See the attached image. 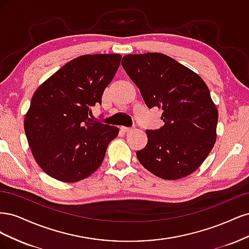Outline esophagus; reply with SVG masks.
Listing matches in <instances>:
<instances>
[{
  "mask_svg": "<svg viewBox=\"0 0 249 249\" xmlns=\"http://www.w3.org/2000/svg\"><path fill=\"white\" fill-rule=\"evenodd\" d=\"M133 129L132 127H126V126H122L120 127V131L124 132V133H127V132H131Z\"/></svg>",
  "mask_w": 249,
  "mask_h": 249,
  "instance_id": "1",
  "label": "esophagus"
}]
</instances>
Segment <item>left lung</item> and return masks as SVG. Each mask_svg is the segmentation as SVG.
I'll list each match as a JSON object with an SVG mask.
<instances>
[{"label": "left lung", "instance_id": "8db88e82", "mask_svg": "<svg viewBox=\"0 0 249 249\" xmlns=\"http://www.w3.org/2000/svg\"><path fill=\"white\" fill-rule=\"evenodd\" d=\"M122 65L145 105L163 110L164 125L146 130L139 162L164 179L191 175L214 147L218 111L206 83L188 67L161 53L126 55Z\"/></svg>", "mask_w": 249, "mask_h": 249}]
</instances>
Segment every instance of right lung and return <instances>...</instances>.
I'll return each mask as SVG.
<instances>
[{"mask_svg": "<svg viewBox=\"0 0 249 249\" xmlns=\"http://www.w3.org/2000/svg\"><path fill=\"white\" fill-rule=\"evenodd\" d=\"M119 54L84 55L71 60L41 84L25 116V133L37 164L66 183L101 166L118 127L89 118L91 108L118 70Z\"/></svg>", "mask_w": 249, "mask_h": 249, "instance_id": "add662e5", "label": "right lung"}]
</instances>
